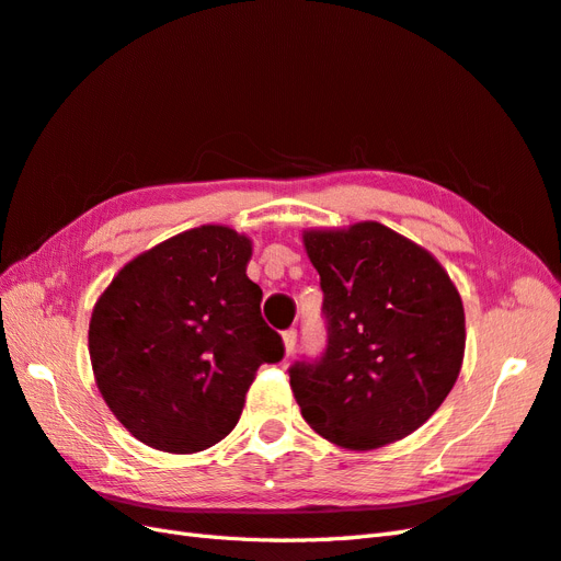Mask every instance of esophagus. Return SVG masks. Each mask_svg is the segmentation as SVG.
Returning a JSON list of instances; mask_svg holds the SVG:
<instances>
[{
  "label": "esophagus",
  "instance_id": "1",
  "mask_svg": "<svg viewBox=\"0 0 561 561\" xmlns=\"http://www.w3.org/2000/svg\"><path fill=\"white\" fill-rule=\"evenodd\" d=\"M282 339H284V350H286V355H294L296 341H298V331H296V329L284 331V333H282Z\"/></svg>",
  "mask_w": 561,
  "mask_h": 561
}]
</instances>
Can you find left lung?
<instances>
[{
    "mask_svg": "<svg viewBox=\"0 0 561 561\" xmlns=\"http://www.w3.org/2000/svg\"><path fill=\"white\" fill-rule=\"evenodd\" d=\"M302 244L327 319L322 357L289 369L302 419L352 451L404 439L460 374L466 312L454 282L435 255L374 220L308 230Z\"/></svg>",
    "mask_w": 561,
    "mask_h": 561,
    "instance_id": "1",
    "label": "left lung"
}]
</instances>
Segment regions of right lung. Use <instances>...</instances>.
Here are the masks:
<instances>
[{
  "mask_svg": "<svg viewBox=\"0 0 561 561\" xmlns=\"http://www.w3.org/2000/svg\"><path fill=\"white\" fill-rule=\"evenodd\" d=\"M249 259V237L202 226L136 255L95 302L93 376L138 442L167 454L209 449L237 425L259 366L284 357Z\"/></svg>",
  "mask_w": 561,
  "mask_h": 561,
  "instance_id": "1",
  "label": "right lung"
}]
</instances>
